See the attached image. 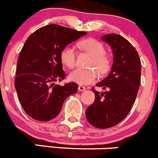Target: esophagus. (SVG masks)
Listing matches in <instances>:
<instances>
[{
  "label": "esophagus",
  "mask_w": 158,
  "mask_h": 158,
  "mask_svg": "<svg viewBox=\"0 0 158 158\" xmlns=\"http://www.w3.org/2000/svg\"><path fill=\"white\" fill-rule=\"evenodd\" d=\"M78 90H79V92H83L85 90V88L84 86H82V85H79V87H78Z\"/></svg>",
  "instance_id": "34e87169"
}]
</instances>
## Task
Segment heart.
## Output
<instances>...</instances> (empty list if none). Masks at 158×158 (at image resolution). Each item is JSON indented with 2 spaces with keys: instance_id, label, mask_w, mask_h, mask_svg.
Returning <instances> with one entry per match:
<instances>
[{
  "instance_id": "1",
  "label": "heart",
  "mask_w": 158,
  "mask_h": 158,
  "mask_svg": "<svg viewBox=\"0 0 158 158\" xmlns=\"http://www.w3.org/2000/svg\"><path fill=\"white\" fill-rule=\"evenodd\" d=\"M81 48L93 57L89 66L93 68L81 69H76L69 75L70 81L79 85H89L94 82L99 77V73L106 74L110 69V60L105 55L103 45L94 38H87L79 43ZM61 61L68 68L74 67L76 62V49L71 45H66L60 54ZM98 71H97V70Z\"/></svg>"
}]
</instances>
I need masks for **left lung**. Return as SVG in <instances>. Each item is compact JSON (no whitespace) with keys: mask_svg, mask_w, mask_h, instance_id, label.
Masks as SVG:
<instances>
[{"mask_svg":"<svg viewBox=\"0 0 158 158\" xmlns=\"http://www.w3.org/2000/svg\"><path fill=\"white\" fill-rule=\"evenodd\" d=\"M112 48L113 62L110 74L96 86L106 89L99 93L93 88L95 100L85 110L89 123L100 129L112 127L129 113L138 93L141 75L140 57L137 50L120 35L101 37Z\"/></svg>","mask_w":158,"mask_h":158,"instance_id":"8db88e82","label":"left lung"}]
</instances>
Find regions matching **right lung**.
<instances>
[{"instance_id":"right-lung-1","label":"right lung","mask_w":158,"mask_h":158,"mask_svg":"<svg viewBox=\"0 0 158 158\" xmlns=\"http://www.w3.org/2000/svg\"><path fill=\"white\" fill-rule=\"evenodd\" d=\"M59 24L38 28L27 38L18 58L15 86L23 109L39 121H48L59 115L64 101L78 91L69 82L55 85L65 79L60 54L65 46L86 35Z\"/></svg>"}]
</instances>
